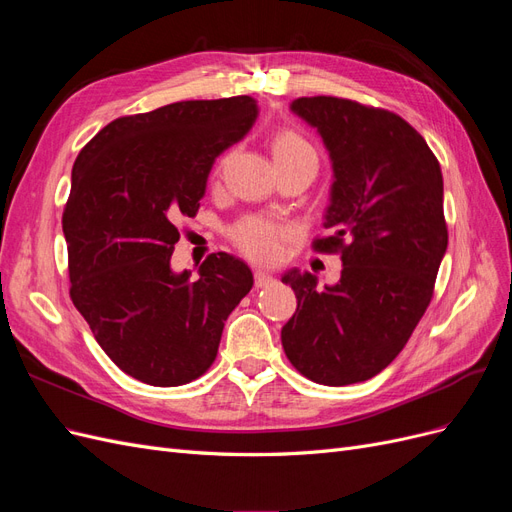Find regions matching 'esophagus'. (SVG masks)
<instances>
[{"label": "esophagus", "instance_id": "34e87169", "mask_svg": "<svg viewBox=\"0 0 512 512\" xmlns=\"http://www.w3.org/2000/svg\"><path fill=\"white\" fill-rule=\"evenodd\" d=\"M254 282L258 288L269 286V284H273V275H269L265 271H254Z\"/></svg>", "mask_w": 512, "mask_h": 512}]
</instances>
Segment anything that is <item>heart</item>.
Here are the masks:
<instances>
[{
	"instance_id": "obj_1",
	"label": "heart",
	"mask_w": 512,
	"mask_h": 512,
	"mask_svg": "<svg viewBox=\"0 0 512 512\" xmlns=\"http://www.w3.org/2000/svg\"><path fill=\"white\" fill-rule=\"evenodd\" d=\"M271 153L277 166L301 164V162H312L318 166L316 149L307 141V138H303L294 130L277 132L271 143ZM292 235L294 230L288 224L262 220V218L247 220L232 232V237H235V243L241 247V250L258 262L280 260L284 256L286 243L292 239Z\"/></svg>"
}]
</instances>
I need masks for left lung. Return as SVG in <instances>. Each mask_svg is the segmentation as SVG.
I'll list each match as a JSON object with an SVG mask.
<instances>
[{"label": "left lung", "mask_w": 512, "mask_h": 512, "mask_svg": "<svg viewBox=\"0 0 512 512\" xmlns=\"http://www.w3.org/2000/svg\"><path fill=\"white\" fill-rule=\"evenodd\" d=\"M290 111L329 151L322 226L331 237L314 247L339 250L344 267L333 286H318L309 271L282 275L297 294L282 346L309 380L363 382L401 352L431 301L448 245L442 170L425 138L395 113L331 96L299 98Z\"/></svg>", "instance_id": "1"}]
</instances>
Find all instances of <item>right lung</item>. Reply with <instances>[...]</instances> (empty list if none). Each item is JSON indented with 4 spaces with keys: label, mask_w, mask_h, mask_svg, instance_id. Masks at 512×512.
I'll return each instance as SVG.
<instances>
[{
    "label": "right lung",
    "mask_w": 512,
    "mask_h": 512,
    "mask_svg": "<svg viewBox=\"0 0 512 512\" xmlns=\"http://www.w3.org/2000/svg\"><path fill=\"white\" fill-rule=\"evenodd\" d=\"M252 96L175 102L119 117L83 147L64 209L70 297L100 348L151 386H181L215 361L232 309L254 286L241 258L170 267L177 222L196 215L215 158L252 130Z\"/></svg>",
    "instance_id": "obj_1"
}]
</instances>
